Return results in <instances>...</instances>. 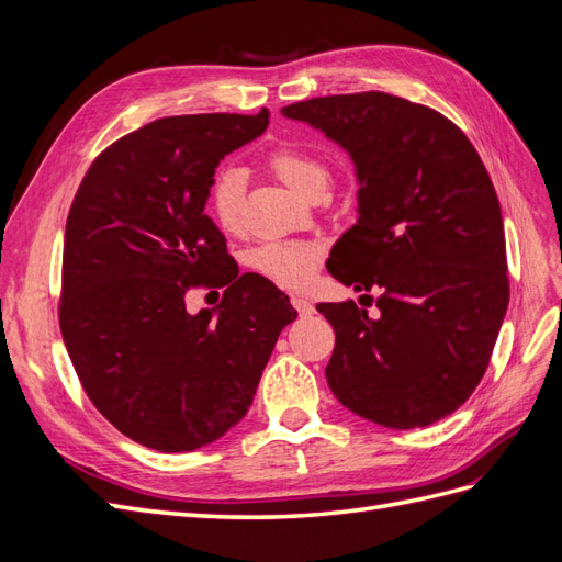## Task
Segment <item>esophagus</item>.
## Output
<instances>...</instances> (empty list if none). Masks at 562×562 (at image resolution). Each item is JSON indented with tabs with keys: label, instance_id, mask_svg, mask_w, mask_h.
Instances as JSON below:
<instances>
[{
	"label": "esophagus",
	"instance_id": "34e87169",
	"mask_svg": "<svg viewBox=\"0 0 562 562\" xmlns=\"http://www.w3.org/2000/svg\"><path fill=\"white\" fill-rule=\"evenodd\" d=\"M291 304L293 307L300 312V314H314V304L307 300V297H302V295H291Z\"/></svg>",
	"mask_w": 562,
	"mask_h": 562
}]
</instances>
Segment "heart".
Listing matches in <instances>:
<instances>
[{"label": "heart", "mask_w": 562, "mask_h": 562, "mask_svg": "<svg viewBox=\"0 0 562 562\" xmlns=\"http://www.w3.org/2000/svg\"><path fill=\"white\" fill-rule=\"evenodd\" d=\"M267 168L283 184L302 196H318L328 182V171L312 151L297 145H279L267 155ZM244 173L227 166L217 171L209 190V211L217 227L234 234L244 220ZM321 246L312 241H267L250 252V267L279 285L307 283L318 267Z\"/></svg>", "instance_id": "b5f03b06"}]
</instances>
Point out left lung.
Returning <instances> with one entry per match:
<instances>
[{
    "mask_svg": "<svg viewBox=\"0 0 562 562\" xmlns=\"http://www.w3.org/2000/svg\"><path fill=\"white\" fill-rule=\"evenodd\" d=\"M281 112L342 145L359 173V223L328 271L384 288L375 318L351 300L316 304L335 330V398L389 429L448 417L483 380L508 307L502 209L479 151L448 116L380 91Z\"/></svg>",
    "mask_w": 562,
    "mask_h": 562,
    "instance_id": "left-lung-1",
    "label": "left lung"
}]
</instances>
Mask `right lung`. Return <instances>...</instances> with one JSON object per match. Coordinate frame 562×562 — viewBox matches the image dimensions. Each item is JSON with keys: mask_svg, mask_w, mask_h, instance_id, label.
Listing matches in <instances>:
<instances>
[{"mask_svg": "<svg viewBox=\"0 0 562 562\" xmlns=\"http://www.w3.org/2000/svg\"><path fill=\"white\" fill-rule=\"evenodd\" d=\"M269 124L258 114L164 116L93 159L67 213L58 323L77 378L114 429L159 452L213 443L252 403L297 312L239 274L203 213L217 164ZM192 286H225L186 314Z\"/></svg>", "mask_w": 562, "mask_h": 562, "instance_id": "1", "label": "right lung"}]
</instances>
